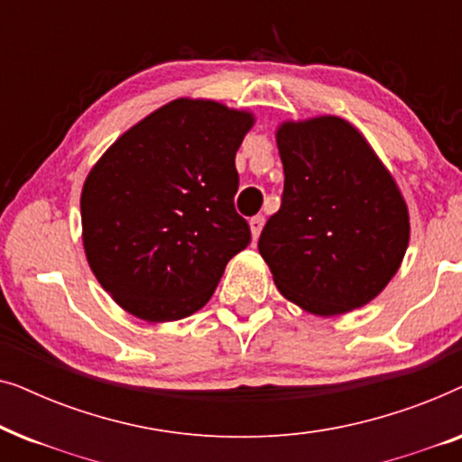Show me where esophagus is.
<instances>
[{
  "label": "esophagus",
  "mask_w": 462,
  "mask_h": 462,
  "mask_svg": "<svg viewBox=\"0 0 462 462\" xmlns=\"http://www.w3.org/2000/svg\"><path fill=\"white\" fill-rule=\"evenodd\" d=\"M263 225H264V217H254V218H250L252 237L258 239V236H261V231H263Z\"/></svg>",
  "instance_id": "obj_1"
}]
</instances>
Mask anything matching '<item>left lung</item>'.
Segmentation results:
<instances>
[{"instance_id": "obj_1", "label": "left lung", "mask_w": 462, "mask_h": 462, "mask_svg": "<svg viewBox=\"0 0 462 462\" xmlns=\"http://www.w3.org/2000/svg\"><path fill=\"white\" fill-rule=\"evenodd\" d=\"M277 149L282 206L258 239L277 290L315 315L365 305L408 248V208L395 180L340 117L283 124Z\"/></svg>"}]
</instances>
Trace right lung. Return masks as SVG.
Returning a JSON list of instances; mask_svg holds the SVG:
<instances>
[{
	"label": "right lung",
	"mask_w": 462,
	"mask_h": 462,
	"mask_svg": "<svg viewBox=\"0 0 462 462\" xmlns=\"http://www.w3.org/2000/svg\"><path fill=\"white\" fill-rule=\"evenodd\" d=\"M254 117L179 98L119 136L88 174L81 226L90 269L136 318L174 321L210 300L252 242L233 204L236 153Z\"/></svg>",
	"instance_id": "right-lung-1"
}]
</instances>
